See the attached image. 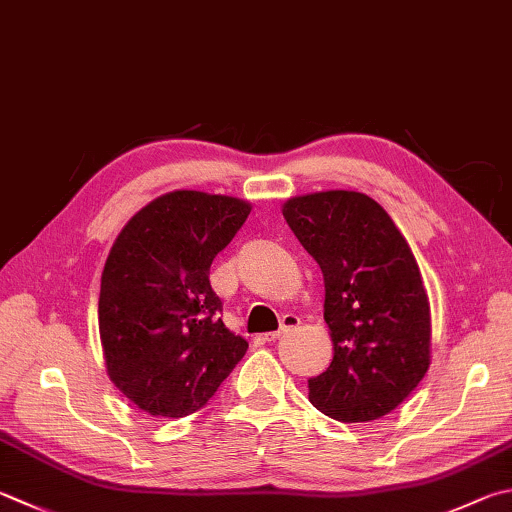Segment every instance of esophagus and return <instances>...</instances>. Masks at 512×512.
<instances>
[{
    "label": "esophagus",
    "mask_w": 512,
    "mask_h": 512,
    "mask_svg": "<svg viewBox=\"0 0 512 512\" xmlns=\"http://www.w3.org/2000/svg\"><path fill=\"white\" fill-rule=\"evenodd\" d=\"M297 324H300V318H297V315H293V313H286L284 318H282V324H280V329L277 331H271V333H266V340H280L284 333H288L291 329H295Z\"/></svg>",
    "instance_id": "esophagus-1"
}]
</instances>
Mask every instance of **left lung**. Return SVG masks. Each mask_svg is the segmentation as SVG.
<instances>
[{
	"label": "left lung",
	"mask_w": 512,
	"mask_h": 512,
	"mask_svg": "<svg viewBox=\"0 0 512 512\" xmlns=\"http://www.w3.org/2000/svg\"><path fill=\"white\" fill-rule=\"evenodd\" d=\"M284 219L324 275L333 360L309 378V401L336 421L396 410L430 367V302L401 230L362 192L284 203Z\"/></svg>",
	"instance_id": "8db88e82"
}]
</instances>
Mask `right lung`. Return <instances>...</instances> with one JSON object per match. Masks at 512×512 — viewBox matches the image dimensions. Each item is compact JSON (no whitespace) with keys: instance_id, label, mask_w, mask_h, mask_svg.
I'll return each instance as SVG.
<instances>
[{"instance_id":"obj_1","label":"right lung","mask_w":512,"mask_h":512,"mask_svg":"<svg viewBox=\"0 0 512 512\" xmlns=\"http://www.w3.org/2000/svg\"><path fill=\"white\" fill-rule=\"evenodd\" d=\"M248 215L241 199L176 190L120 230L102 271L98 324L111 383L138 410L194 414L244 358L248 342L221 320L210 264Z\"/></svg>"}]
</instances>
